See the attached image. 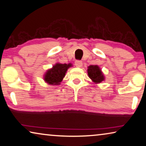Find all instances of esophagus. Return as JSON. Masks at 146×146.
<instances>
[{
  "label": "esophagus",
  "instance_id": "esophagus-1",
  "mask_svg": "<svg viewBox=\"0 0 146 146\" xmlns=\"http://www.w3.org/2000/svg\"><path fill=\"white\" fill-rule=\"evenodd\" d=\"M75 64L76 67H77V68H81L82 66V62L80 60H76L75 62Z\"/></svg>",
  "mask_w": 146,
  "mask_h": 146
}]
</instances>
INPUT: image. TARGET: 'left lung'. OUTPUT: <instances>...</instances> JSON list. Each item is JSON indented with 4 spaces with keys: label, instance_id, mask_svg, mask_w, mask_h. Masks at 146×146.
<instances>
[{
    "label": "left lung",
    "instance_id": "obj_1",
    "mask_svg": "<svg viewBox=\"0 0 146 146\" xmlns=\"http://www.w3.org/2000/svg\"><path fill=\"white\" fill-rule=\"evenodd\" d=\"M88 75L94 84H99L105 81V77L101 68L98 65H91L88 67Z\"/></svg>",
    "mask_w": 146,
    "mask_h": 146
}]
</instances>
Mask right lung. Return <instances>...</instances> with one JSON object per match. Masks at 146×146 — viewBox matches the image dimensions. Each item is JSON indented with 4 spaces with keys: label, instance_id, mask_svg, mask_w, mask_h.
Segmentation results:
<instances>
[{
    "label": "right lung",
    "instance_id": "right-lung-1",
    "mask_svg": "<svg viewBox=\"0 0 146 146\" xmlns=\"http://www.w3.org/2000/svg\"><path fill=\"white\" fill-rule=\"evenodd\" d=\"M73 65L69 64H55L52 68L48 69L43 75V80L47 84L52 86L60 84L64 78L68 69L72 67Z\"/></svg>",
    "mask_w": 146,
    "mask_h": 146
}]
</instances>
